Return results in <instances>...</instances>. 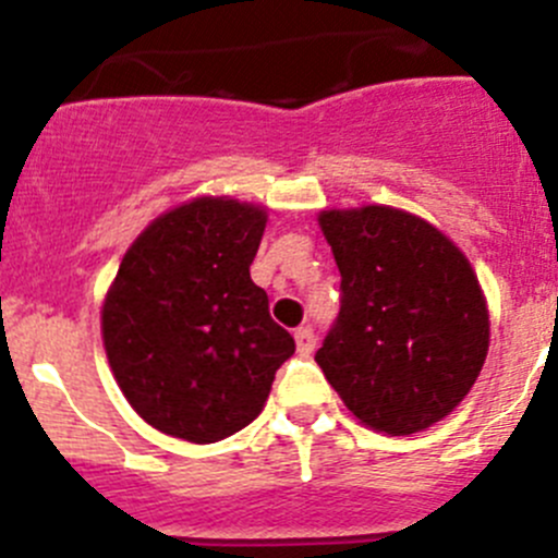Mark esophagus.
I'll list each match as a JSON object with an SVG mask.
<instances>
[{
  "label": "esophagus",
  "mask_w": 558,
  "mask_h": 558,
  "mask_svg": "<svg viewBox=\"0 0 558 558\" xmlns=\"http://www.w3.org/2000/svg\"><path fill=\"white\" fill-rule=\"evenodd\" d=\"M294 343L300 354H311V351L316 349V335H313L311 327H300L294 332Z\"/></svg>",
  "instance_id": "1"
}]
</instances>
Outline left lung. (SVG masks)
<instances>
[{"instance_id": "obj_1", "label": "left lung", "mask_w": 558, "mask_h": 558, "mask_svg": "<svg viewBox=\"0 0 558 558\" xmlns=\"http://www.w3.org/2000/svg\"><path fill=\"white\" fill-rule=\"evenodd\" d=\"M340 269V313L316 362L345 409L376 434L441 423L488 356L483 286L434 223L387 207L322 209Z\"/></svg>"}]
</instances>
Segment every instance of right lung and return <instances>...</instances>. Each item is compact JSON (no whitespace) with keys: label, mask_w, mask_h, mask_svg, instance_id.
Instances as JSON below:
<instances>
[{"label":"right lung","mask_w":558,"mask_h":558,"mask_svg":"<svg viewBox=\"0 0 558 558\" xmlns=\"http://www.w3.org/2000/svg\"><path fill=\"white\" fill-rule=\"evenodd\" d=\"M267 207L198 196L155 218L122 256L100 311L108 365L144 423L193 445L262 414L294 338L269 318L251 264Z\"/></svg>","instance_id":"1"}]
</instances>
